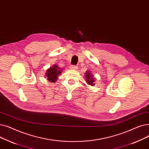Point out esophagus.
I'll return each instance as SVG.
<instances>
[{
  "label": "esophagus",
  "mask_w": 149,
  "mask_h": 149,
  "mask_svg": "<svg viewBox=\"0 0 149 149\" xmlns=\"http://www.w3.org/2000/svg\"><path fill=\"white\" fill-rule=\"evenodd\" d=\"M70 69H72V70H76V69L77 68V67L76 65H70Z\"/></svg>",
  "instance_id": "1"
}]
</instances>
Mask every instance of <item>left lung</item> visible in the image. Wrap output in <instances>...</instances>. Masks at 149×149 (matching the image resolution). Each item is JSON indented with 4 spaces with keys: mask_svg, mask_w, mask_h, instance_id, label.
I'll return each mask as SVG.
<instances>
[{
    "mask_svg": "<svg viewBox=\"0 0 149 149\" xmlns=\"http://www.w3.org/2000/svg\"><path fill=\"white\" fill-rule=\"evenodd\" d=\"M86 80H87V82L91 86H94L95 85V79L93 77V76L91 75L90 73V72H87L86 73Z\"/></svg>",
    "mask_w": 149,
    "mask_h": 149,
    "instance_id": "obj_1",
    "label": "left lung"
}]
</instances>
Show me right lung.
<instances>
[{
	"instance_id": "obj_1",
	"label": "right lung",
	"mask_w": 149,
	"mask_h": 149,
	"mask_svg": "<svg viewBox=\"0 0 149 149\" xmlns=\"http://www.w3.org/2000/svg\"><path fill=\"white\" fill-rule=\"evenodd\" d=\"M56 65H53L52 68L47 70L46 72V77L48 81L52 82H55L57 80L58 76L61 74L62 70Z\"/></svg>"
}]
</instances>
